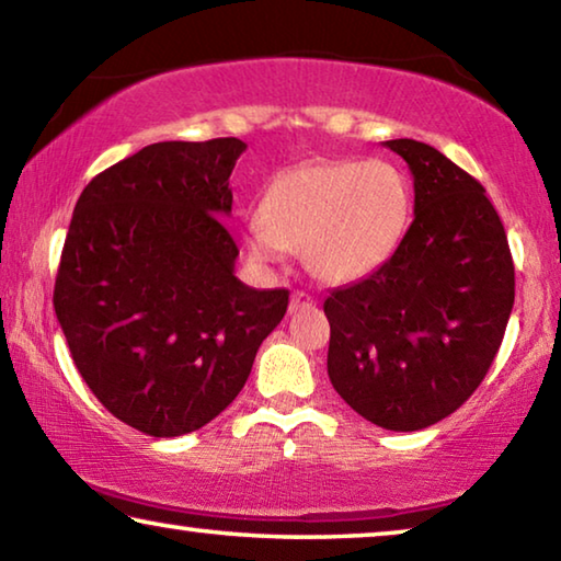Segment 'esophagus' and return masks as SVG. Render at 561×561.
<instances>
[{
  "instance_id": "34e87169",
  "label": "esophagus",
  "mask_w": 561,
  "mask_h": 561,
  "mask_svg": "<svg viewBox=\"0 0 561 561\" xmlns=\"http://www.w3.org/2000/svg\"><path fill=\"white\" fill-rule=\"evenodd\" d=\"M290 313H298V310H306V308H316V298L310 296V293L304 290H296L290 296Z\"/></svg>"
}]
</instances>
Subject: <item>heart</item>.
<instances>
[{"instance_id": "1", "label": "heart", "mask_w": 561, "mask_h": 561, "mask_svg": "<svg viewBox=\"0 0 561 561\" xmlns=\"http://www.w3.org/2000/svg\"><path fill=\"white\" fill-rule=\"evenodd\" d=\"M409 213V183L391 162H306L273 178L261 220L245 228V248L261 265L304 251L318 278L346 283L389 261Z\"/></svg>"}]
</instances>
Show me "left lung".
<instances>
[{"instance_id": "8db88e82", "label": "left lung", "mask_w": 561, "mask_h": 561, "mask_svg": "<svg viewBox=\"0 0 561 561\" xmlns=\"http://www.w3.org/2000/svg\"><path fill=\"white\" fill-rule=\"evenodd\" d=\"M409 162L413 222L383 265L333 288V389L370 424L419 431L484 381L514 306V261L479 180L416 140L383 142Z\"/></svg>"}]
</instances>
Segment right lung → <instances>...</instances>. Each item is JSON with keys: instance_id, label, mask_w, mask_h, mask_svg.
Wrapping results in <instances>:
<instances>
[{"instance_id": "right-lung-1", "label": "right lung", "mask_w": 561, "mask_h": 561, "mask_svg": "<svg viewBox=\"0 0 561 561\" xmlns=\"http://www.w3.org/2000/svg\"><path fill=\"white\" fill-rule=\"evenodd\" d=\"M238 137L154 142L84 187L55 280V313L84 383L148 436H183L243 389L288 290L236 278Z\"/></svg>"}]
</instances>
